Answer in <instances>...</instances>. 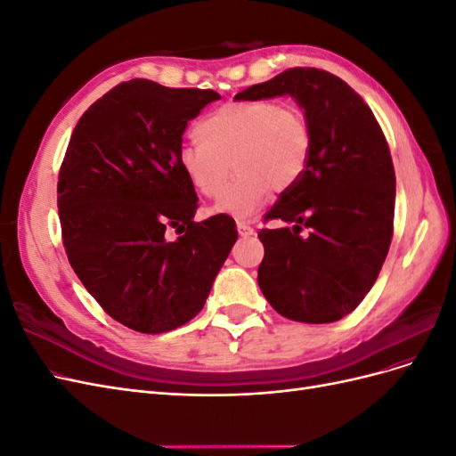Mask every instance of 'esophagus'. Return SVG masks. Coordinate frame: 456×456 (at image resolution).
Here are the masks:
<instances>
[{"mask_svg":"<svg viewBox=\"0 0 456 456\" xmlns=\"http://www.w3.org/2000/svg\"><path fill=\"white\" fill-rule=\"evenodd\" d=\"M236 224H238V232H240V236L241 238H249V236H253V228L249 226V223H245V220H236Z\"/></svg>","mask_w":456,"mask_h":456,"instance_id":"obj_1","label":"esophagus"}]
</instances>
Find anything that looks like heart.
<instances>
[{"label": "heart", "instance_id": "1", "mask_svg": "<svg viewBox=\"0 0 456 456\" xmlns=\"http://www.w3.org/2000/svg\"><path fill=\"white\" fill-rule=\"evenodd\" d=\"M194 139L178 154L184 176L200 196L216 200L229 171L236 170L239 175L216 203L218 213L233 216L251 215L273 188H295L306 173L314 144L312 127L300 108L265 99L215 108L198 121Z\"/></svg>", "mask_w": 456, "mask_h": 456}]
</instances>
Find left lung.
Listing matches in <instances>:
<instances>
[{
	"mask_svg": "<svg viewBox=\"0 0 456 456\" xmlns=\"http://www.w3.org/2000/svg\"><path fill=\"white\" fill-rule=\"evenodd\" d=\"M291 94L312 127L305 176L265 215L258 285L287 320L330 323L375 285L394 236L395 173L375 114L346 81L317 68H289L238 93V101Z\"/></svg>",
	"mask_w": 456,
	"mask_h": 456,
	"instance_id": "8db88e82",
	"label": "left lung"
}]
</instances>
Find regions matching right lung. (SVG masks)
Listing matches in <instances>:
<instances>
[{"label":"right lung","mask_w":456,"mask_h":456,"mask_svg":"<svg viewBox=\"0 0 456 456\" xmlns=\"http://www.w3.org/2000/svg\"><path fill=\"white\" fill-rule=\"evenodd\" d=\"M218 99L123 81L86 110L68 142L57 184L68 260L102 310L136 333L188 323L238 240L228 215L196 223V190L178 163L188 121Z\"/></svg>","instance_id":"add662e5"}]
</instances>
